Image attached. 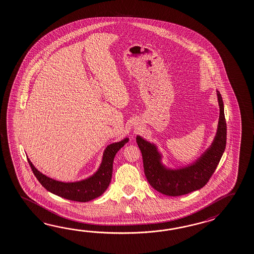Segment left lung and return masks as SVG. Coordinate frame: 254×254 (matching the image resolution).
<instances>
[{
  "label": "left lung",
  "mask_w": 254,
  "mask_h": 254,
  "mask_svg": "<svg viewBox=\"0 0 254 254\" xmlns=\"http://www.w3.org/2000/svg\"><path fill=\"white\" fill-rule=\"evenodd\" d=\"M218 100L220 115L217 135L211 146L193 165L178 170L165 169L160 163L161 156L155 146L139 136L136 138L142 152L144 175L149 184L160 193L170 196L186 195L202 189L212 177L224 153L227 142L224 104L218 91Z\"/></svg>",
  "instance_id": "left-lung-1"
}]
</instances>
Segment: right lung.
Here are the masks:
<instances>
[{
	"mask_svg": "<svg viewBox=\"0 0 254 254\" xmlns=\"http://www.w3.org/2000/svg\"><path fill=\"white\" fill-rule=\"evenodd\" d=\"M128 141V138H126L124 141L110 144L104 152L99 170L94 176L80 182L63 183L56 181L36 170L31 161L27 160L36 179L49 192L68 200L88 202L102 195L108 189L112 180V165L115 154Z\"/></svg>",
	"mask_w": 254,
	"mask_h": 254,
	"instance_id": "right-lung-1",
	"label": "right lung"
}]
</instances>
